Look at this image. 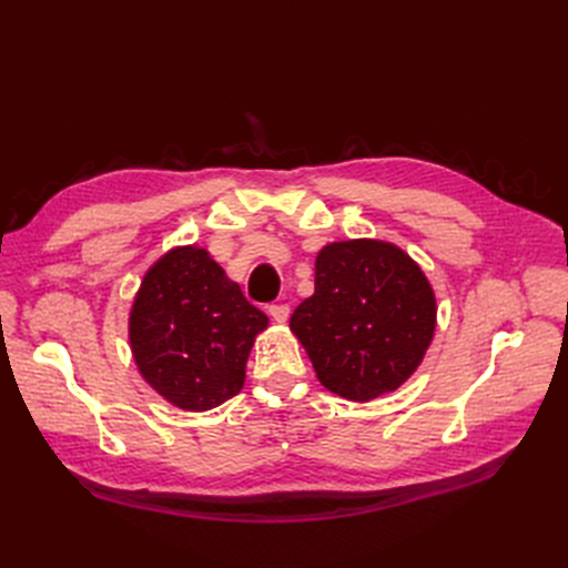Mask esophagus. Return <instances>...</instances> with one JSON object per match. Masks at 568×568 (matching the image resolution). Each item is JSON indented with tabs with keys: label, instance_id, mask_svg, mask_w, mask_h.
Wrapping results in <instances>:
<instances>
[{
	"label": "esophagus",
	"instance_id": "1",
	"mask_svg": "<svg viewBox=\"0 0 568 568\" xmlns=\"http://www.w3.org/2000/svg\"><path fill=\"white\" fill-rule=\"evenodd\" d=\"M267 313H270V317H272L274 322L284 324V322L288 320V305H286V303H280V305H270V307H267Z\"/></svg>",
	"mask_w": 568,
	"mask_h": 568
}]
</instances>
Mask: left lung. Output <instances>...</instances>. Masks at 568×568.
I'll return each instance as SVG.
<instances>
[{"mask_svg":"<svg viewBox=\"0 0 568 568\" xmlns=\"http://www.w3.org/2000/svg\"><path fill=\"white\" fill-rule=\"evenodd\" d=\"M324 388L367 403L409 379L436 329V296L398 246L353 239L324 246L315 294L291 315Z\"/></svg>","mask_w":568,"mask_h":568,"instance_id":"obj_1","label":"left lung"}]
</instances>
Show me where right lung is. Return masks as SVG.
I'll return each mask as SVG.
<instances>
[{"label": "right lung", "instance_id": "right-lung-1", "mask_svg": "<svg viewBox=\"0 0 568 568\" xmlns=\"http://www.w3.org/2000/svg\"><path fill=\"white\" fill-rule=\"evenodd\" d=\"M267 315L246 301L209 251L165 253L136 291L130 346L146 384L180 409L203 412L236 395Z\"/></svg>", "mask_w": 568, "mask_h": 568}]
</instances>
